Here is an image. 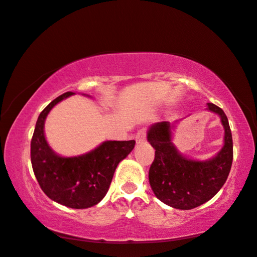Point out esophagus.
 <instances>
[{"mask_svg": "<svg viewBox=\"0 0 257 257\" xmlns=\"http://www.w3.org/2000/svg\"><path fill=\"white\" fill-rule=\"evenodd\" d=\"M146 138H147L146 131L145 129H141V131L138 132V134H136V136H135L136 143H138V145H142V143L146 142Z\"/></svg>", "mask_w": 257, "mask_h": 257, "instance_id": "1", "label": "esophagus"}]
</instances>
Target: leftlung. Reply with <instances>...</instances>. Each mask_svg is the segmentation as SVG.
<instances>
[{
    "label": "left lung",
    "instance_id": "1",
    "mask_svg": "<svg viewBox=\"0 0 257 257\" xmlns=\"http://www.w3.org/2000/svg\"><path fill=\"white\" fill-rule=\"evenodd\" d=\"M207 110L220 117L223 125V146L208 160L183 155L173 143L179 119L154 123L147 140L155 149L149 169V183L155 196L167 206L188 210L206 203L218 193L228 179L232 163V138L227 116L220 107L207 103Z\"/></svg>",
    "mask_w": 257,
    "mask_h": 257
}]
</instances>
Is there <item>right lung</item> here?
I'll return each instance as SVG.
<instances>
[{
    "instance_id": "obj_1",
    "label": "right lung",
    "mask_w": 257,
    "mask_h": 257,
    "mask_svg": "<svg viewBox=\"0 0 257 257\" xmlns=\"http://www.w3.org/2000/svg\"><path fill=\"white\" fill-rule=\"evenodd\" d=\"M73 95V91L62 94L41 112L30 145V157L37 182L48 197L62 206L87 209L105 196L118 163L134 149L135 141H104L77 156H62L54 152L44 134L46 118L55 105Z\"/></svg>"
}]
</instances>
